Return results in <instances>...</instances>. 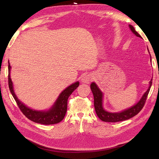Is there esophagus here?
Here are the masks:
<instances>
[{
  "instance_id": "esophagus-1",
  "label": "esophagus",
  "mask_w": 159,
  "mask_h": 159,
  "mask_svg": "<svg viewBox=\"0 0 159 159\" xmlns=\"http://www.w3.org/2000/svg\"><path fill=\"white\" fill-rule=\"evenodd\" d=\"M91 80H92V78H91L90 75L84 74L82 76V78H81V82L85 84H89L90 83V81H91Z\"/></svg>"
}]
</instances>
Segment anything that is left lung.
Returning a JSON list of instances; mask_svg holds the SVG:
<instances>
[{"instance_id": "left-lung-1", "label": "left lung", "mask_w": 159, "mask_h": 159, "mask_svg": "<svg viewBox=\"0 0 159 159\" xmlns=\"http://www.w3.org/2000/svg\"><path fill=\"white\" fill-rule=\"evenodd\" d=\"M130 29L132 31V32L135 34L137 37L141 38L140 34H139L138 32L134 30V28L133 26L129 25ZM152 81L151 80L149 82V87L147 90L146 92L143 94L141 99L139 102L135 104L131 107H130L127 109L119 113H110L106 111L103 107V93L101 91V90L98 87L95 83L93 82L90 85V88L92 91L94 98V107L96 114L98 116V117L105 122H119V121H123L125 120H127L129 119H131L133 117L135 116L139 112L141 111V109L145 105V102L147 100V95L150 91L151 87L152 85Z\"/></svg>"}]
</instances>
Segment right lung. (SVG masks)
I'll list each match as a JSON object with an SVG mask.
<instances>
[{"instance_id":"right-lung-1","label":"right lung","mask_w":159,"mask_h":159,"mask_svg":"<svg viewBox=\"0 0 159 159\" xmlns=\"http://www.w3.org/2000/svg\"><path fill=\"white\" fill-rule=\"evenodd\" d=\"M11 67L10 64H8V86L14 99H15L18 107L20 108L22 113L31 121L40 123L43 125H52L56 124L61 121L64 118L67 111V105H68V99L72 92L78 87L79 81L71 84L69 87L65 89L60 94L59 97L56 99L54 104L52 107L48 111H36L30 108H28L25 105H24L19 100L16 95L14 93L13 89V85L11 79L10 71Z\"/></svg>"}]
</instances>
